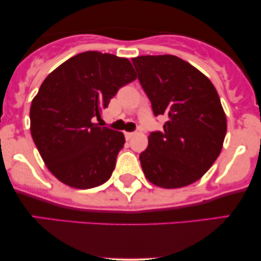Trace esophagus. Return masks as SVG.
Instances as JSON below:
<instances>
[{"label":"esophagus","instance_id":"34e87169","mask_svg":"<svg viewBox=\"0 0 261 261\" xmlns=\"http://www.w3.org/2000/svg\"><path fill=\"white\" fill-rule=\"evenodd\" d=\"M135 133H125V137H126V140H131L134 137Z\"/></svg>","mask_w":261,"mask_h":261}]
</instances>
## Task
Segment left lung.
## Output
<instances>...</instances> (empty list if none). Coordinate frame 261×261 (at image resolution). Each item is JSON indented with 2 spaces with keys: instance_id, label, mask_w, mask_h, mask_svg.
<instances>
[{
  "instance_id": "obj_1",
  "label": "left lung",
  "mask_w": 261,
  "mask_h": 261,
  "mask_svg": "<svg viewBox=\"0 0 261 261\" xmlns=\"http://www.w3.org/2000/svg\"><path fill=\"white\" fill-rule=\"evenodd\" d=\"M154 115L168 118L163 133H151L140 154L152 184L166 189L199 180L217 160L227 133L226 114L212 82L174 55L133 59Z\"/></svg>"
}]
</instances>
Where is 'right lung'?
Returning a JSON list of instances; mask_svg holds the SVG:
<instances>
[{"label": "right lung", "mask_w": 261, "mask_h": 261, "mask_svg": "<svg viewBox=\"0 0 261 261\" xmlns=\"http://www.w3.org/2000/svg\"><path fill=\"white\" fill-rule=\"evenodd\" d=\"M136 80L125 58L86 51L53 71L31 106V134L45 166L76 189L106 182L124 147L120 131L93 122L122 86Z\"/></svg>", "instance_id": "1"}]
</instances>
